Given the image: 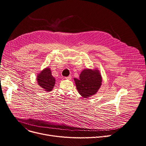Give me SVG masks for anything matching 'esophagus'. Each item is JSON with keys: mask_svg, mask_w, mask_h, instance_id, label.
Instances as JSON below:
<instances>
[{"mask_svg": "<svg viewBox=\"0 0 146 146\" xmlns=\"http://www.w3.org/2000/svg\"><path fill=\"white\" fill-rule=\"evenodd\" d=\"M65 78H66V79H68V80H71L72 76H68V77H65Z\"/></svg>", "mask_w": 146, "mask_h": 146, "instance_id": "obj_1", "label": "esophagus"}]
</instances>
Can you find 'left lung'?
Here are the masks:
<instances>
[{"mask_svg": "<svg viewBox=\"0 0 146 146\" xmlns=\"http://www.w3.org/2000/svg\"><path fill=\"white\" fill-rule=\"evenodd\" d=\"M74 80L78 93L86 98L97 93L101 86L102 78L97 68L85 69L81 72L79 78H74Z\"/></svg>", "mask_w": 146, "mask_h": 146, "instance_id": "left-lung-1", "label": "left lung"}]
</instances>
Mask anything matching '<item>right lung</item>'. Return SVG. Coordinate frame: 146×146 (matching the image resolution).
<instances>
[{
    "instance_id": "obj_1",
    "label": "right lung",
    "mask_w": 146,
    "mask_h": 146,
    "mask_svg": "<svg viewBox=\"0 0 146 146\" xmlns=\"http://www.w3.org/2000/svg\"><path fill=\"white\" fill-rule=\"evenodd\" d=\"M37 83L44 91L49 92L55 86V78L52 75L51 70L47 67L38 73L36 77Z\"/></svg>"
}]
</instances>
